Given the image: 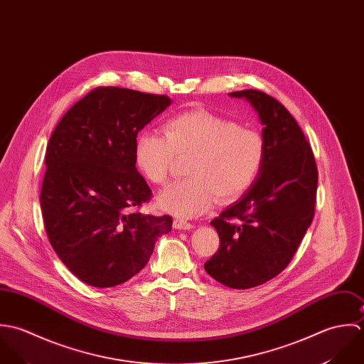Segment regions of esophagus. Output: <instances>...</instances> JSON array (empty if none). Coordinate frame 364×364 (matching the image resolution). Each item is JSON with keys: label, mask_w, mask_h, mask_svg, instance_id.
I'll return each instance as SVG.
<instances>
[{"label": "esophagus", "mask_w": 364, "mask_h": 364, "mask_svg": "<svg viewBox=\"0 0 364 364\" xmlns=\"http://www.w3.org/2000/svg\"><path fill=\"white\" fill-rule=\"evenodd\" d=\"M173 226L176 228V229H193L194 228V225L191 223V222H187L186 219H174V222H173Z\"/></svg>", "instance_id": "esophagus-1"}]
</instances>
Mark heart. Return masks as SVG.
I'll return each instance as SVG.
<instances>
[{"label": "heart", "mask_w": 364, "mask_h": 364, "mask_svg": "<svg viewBox=\"0 0 364 364\" xmlns=\"http://www.w3.org/2000/svg\"><path fill=\"white\" fill-rule=\"evenodd\" d=\"M164 134L142 132L135 145V163L153 184L163 186L178 159L187 163L188 178L167 187L157 205L177 217L205 213L215 196L226 203L256 181L266 159L264 136L253 128L208 111H190L166 122Z\"/></svg>", "instance_id": "heart-1"}]
</instances>
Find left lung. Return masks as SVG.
<instances>
[{
  "mask_svg": "<svg viewBox=\"0 0 364 364\" xmlns=\"http://www.w3.org/2000/svg\"><path fill=\"white\" fill-rule=\"evenodd\" d=\"M230 97L246 98L257 111L266 159L243 197L211 220L219 249L204 267L220 284L246 290L289 266L314 219L318 168L302 129L280 101L259 90Z\"/></svg>",
  "mask_w": 364,
  "mask_h": 364,
  "instance_id": "1",
  "label": "left lung"
}]
</instances>
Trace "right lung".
<instances>
[{"mask_svg": "<svg viewBox=\"0 0 364 364\" xmlns=\"http://www.w3.org/2000/svg\"><path fill=\"white\" fill-rule=\"evenodd\" d=\"M171 104L167 95L97 87L77 101L46 147L41 208L52 247L92 287H115L138 274L170 215L139 210L151 190L136 170L138 132Z\"/></svg>", "mask_w": 364, "mask_h": 364, "instance_id": "obj_1", "label": "right lung"}]
</instances>
